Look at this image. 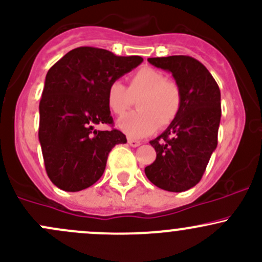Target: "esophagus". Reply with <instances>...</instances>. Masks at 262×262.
<instances>
[{
    "label": "esophagus",
    "instance_id": "1",
    "mask_svg": "<svg viewBox=\"0 0 262 262\" xmlns=\"http://www.w3.org/2000/svg\"><path fill=\"white\" fill-rule=\"evenodd\" d=\"M128 144L130 145V147H138V145H140V142L139 140L128 138Z\"/></svg>",
    "mask_w": 262,
    "mask_h": 262
}]
</instances>
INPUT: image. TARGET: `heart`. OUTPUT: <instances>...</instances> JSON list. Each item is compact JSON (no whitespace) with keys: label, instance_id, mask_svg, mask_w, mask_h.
Here are the masks:
<instances>
[{"label":"heart","instance_id":"1","mask_svg":"<svg viewBox=\"0 0 262 262\" xmlns=\"http://www.w3.org/2000/svg\"><path fill=\"white\" fill-rule=\"evenodd\" d=\"M137 100L138 110L124 115L118 122L120 130L130 138H143L157 128H166L178 117L182 108V90L177 81L149 66L134 71L128 88L115 80L106 89V105L115 115H123Z\"/></svg>","mask_w":262,"mask_h":262}]
</instances>
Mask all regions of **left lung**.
Wrapping results in <instances>:
<instances>
[{"instance_id": "obj_1", "label": "left lung", "mask_w": 262, "mask_h": 262, "mask_svg": "<svg viewBox=\"0 0 262 262\" xmlns=\"http://www.w3.org/2000/svg\"><path fill=\"white\" fill-rule=\"evenodd\" d=\"M148 61L172 73L183 100L178 117L149 142L157 158L144 172L154 186L183 192L201 181L217 147L221 93L210 71L193 57L174 55L150 57Z\"/></svg>"}]
</instances>
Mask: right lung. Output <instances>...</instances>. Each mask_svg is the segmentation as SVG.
<instances>
[{
    "label": "right lung",
    "mask_w": 262,
    "mask_h": 262,
    "mask_svg": "<svg viewBox=\"0 0 262 262\" xmlns=\"http://www.w3.org/2000/svg\"><path fill=\"white\" fill-rule=\"evenodd\" d=\"M142 61L140 56L81 46L48 71L38 106V140L46 173L60 189L78 192L93 186L103 176L110 150L126 143L118 129L94 126H113L106 89Z\"/></svg>",
    "instance_id": "1"
}]
</instances>
